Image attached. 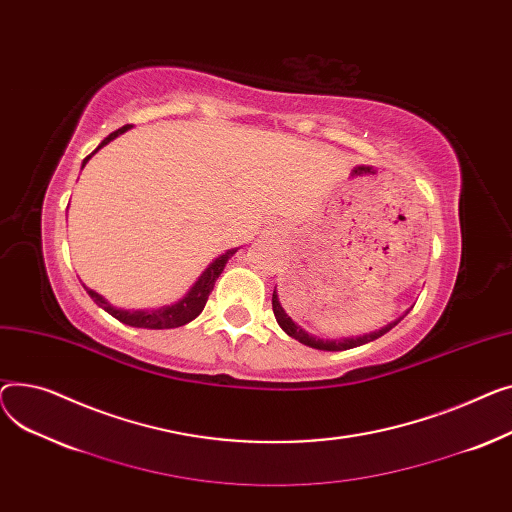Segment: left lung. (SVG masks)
Wrapping results in <instances>:
<instances>
[{"instance_id": "left-lung-1", "label": "left lung", "mask_w": 512, "mask_h": 512, "mask_svg": "<svg viewBox=\"0 0 512 512\" xmlns=\"http://www.w3.org/2000/svg\"><path fill=\"white\" fill-rule=\"evenodd\" d=\"M273 312H275V318L279 322V326L285 330V333L299 341L304 343L308 347H314V349H320V351H345V349H353V347H359V345H366L370 341H376L378 337L386 335L390 328H395L409 312H405L401 318H397L395 322H390L386 326H382L380 330H374V333H366V335H359V337H343V339H320V337H314L310 335L308 330H304L302 326H299L297 322L291 320V316H287V312L283 310L281 302H279V295H277V287L273 291Z\"/></svg>"}]
</instances>
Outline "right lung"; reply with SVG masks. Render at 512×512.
<instances>
[{"mask_svg": "<svg viewBox=\"0 0 512 512\" xmlns=\"http://www.w3.org/2000/svg\"><path fill=\"white\" fill-rule=\"evenodd\" d=\"M132 126H124V128H119V130H115V132H111L95 150L93 153H90L84 161H82V167L88 163V159L93 157L99 148H103L105 144H109L111 140H115L119 134H124V132H128ZM237 252V248H231V250H227L225 254H221L219 258H215L213 262H210L206 268H204V273L198 277V281L190 287V291L179 299V302H175V304H171V306H161V308H153V310H124V308H117V306H113L111 302H107V299L101 295V293H97V291H93L90 287H86L84 285V289H86V293L93 297V302L99 306V308H103L107 314H111L113 318H117L119 322H124V324H128V326H136V328H155V330H159V328H177V326H184V324H188V322H192L202 310H204V306H206V299H208V295H210V291H213V287H215V281L219 279V275L223 273V268H225V264H227V260L233 256Z\"/></svg>", "mask_w": 512, "mask_h": 512, "instance_id": "right-lung-1", "label": "right lung"}]
</instances>
